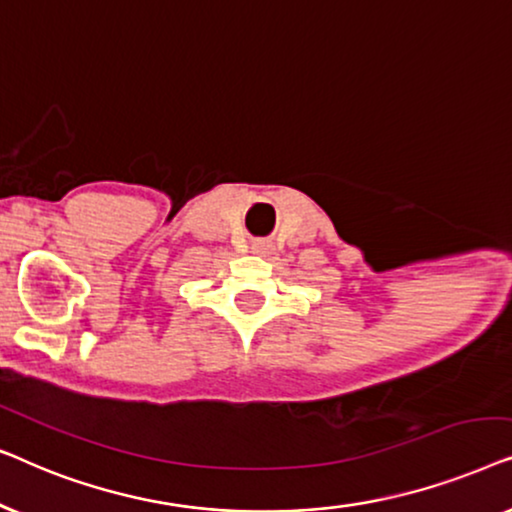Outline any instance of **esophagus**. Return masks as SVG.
Instances as JSON below:
<instances>
[{
    "label": "esophagus",
    "instance_id": "34e87169",
    "mask_svg": "<svg viewBox=\"0 0 512 512\" xmlns=\"http://www.w3.org/2000/svg\"><path fill=\"white\" fill-rule=\"evenodd\" d=\"M254 249L258 251V254H268V251H272V242L258 240V242H254Z\"/></svg>",
    "mask_w": 512,
    "mask_h": 512
}]
</instances>
